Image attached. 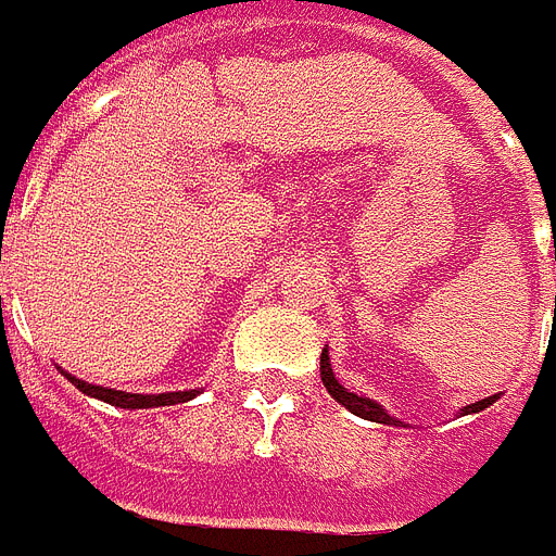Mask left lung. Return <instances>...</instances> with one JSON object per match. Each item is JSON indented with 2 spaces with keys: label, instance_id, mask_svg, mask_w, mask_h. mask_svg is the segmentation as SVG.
Segmentation results:
<instances>
[{
  "label": "left lung",
  "instance_id": "obj_1",
  "mask_svg": "<svg viewBox=\"0 0 556 556\" xmlns=\"http://www.w3.org/2000/svg\"><path fill=\"white\" fill-rule=\"evenodd\" d=\"M321 383H325V390L343 405V408H350L353 415L365 417V420H374V424H390V427H405L402 420H395L393 415H387V408L383 405H377L374 399L368 395H358L350 393L337 377H333L331 368V358H328V350H321ZM495 402V395H489V399H480V402H473V405H467V408H460V415H477L482 408H489Z\"/></svg>",
  "mask_w": 556,
  "mask_h": 556
}]
</instances>
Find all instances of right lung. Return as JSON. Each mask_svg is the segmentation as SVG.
Returning <instances> with one entry per match:
<instances>
[{"label": "right lung", "mask_w": 556, "mask_h": 556, "mask_svg": "<svg viewBox=\"0 0 556 556\" xmlns=\"http://www.w3.org/2000/svg\"><path fill=\"white\" fill-rule=\"evenodd\" d=\"M64 377L74 383L79 393L92 395V399H101L108 405H117V408H157V405H179V402H188L201 390H179V393H157V395H141V393H123V390H108V387H96V383H86L74 374L64 371Z\"/></svg>", "instance_id": "add662e5"}]
</instances>
